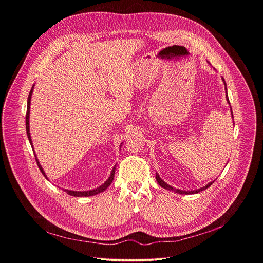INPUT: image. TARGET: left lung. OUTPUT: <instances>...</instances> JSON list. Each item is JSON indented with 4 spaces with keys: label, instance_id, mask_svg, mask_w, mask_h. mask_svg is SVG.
I'll return each mask as SVG.
<instances>
[{
    "label": "left lung",
    "instance_id": "8db88e82",
    "mask_svg": "<svg viewBox=\"0 0 263 263\" xmlns=\"http://www.w3.org/2000/svg\"><path fill=\"white\" fill-rule=\"evenodd\" d=\"M223 81H224V79H223ZM224 85H225V89H226V83H225V81H224ZM226 98H227V100H228V97H227V95H226ZM228 103H230V100H228ZM231 110H232V108H231ZM156 180H157V182H158V184L160 185V187H163V188H165V189H168V190H175L173 187H171V185L169 184H167L166 182H164L162 179H160V177L158 176V174H156ZM213 183V182H210L209 184H206L205 187H203V188H201V189H199V190H194V191H182V190H179V189H177V190H175L176 192H178V193H180V194H189V193H198V192H200V191H202V190H204V189H208L210 185Z\"/></svg>",
    "mask_w": 263,
    "mask_h": 263
}]
</instances>
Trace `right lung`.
Wrapping results in <instances>:
<instances>
[{"label": "right lung", "instance_id": "right-lung-1", "mask_svg": "<svg viewBox=\"0 0 263 263\" xmlns=\"http://www.w3.org/2000/svg\"><path fill=\"white\" fill-rule=\"evenodd\" d=\"M31 94H32V88L30 89V92H29V95H28V100H27V112H26V131H27V137H28V140H29L30 144H31V139H30V133H29V108H30V98H31ZM31 147H32V144H31ZM36 162H37V165H38V167H39V169H40V172L42 173V175H44V176L46 177L44 169L41 168V166H40V164H39V162H38L37 157H36ZM115 169H116V168L112 169L111 175H110L109 179H108L104 184H101L100 187H98L97 189L89 190V191H71V190H65V192H67V194H70V196H73V197H90V196H95V194H98L99 192H103V191H105V190L109 187L110 183L112 182L114 177H115Z\"/></svg>", "mask_w": 263, "mask_h": 263}]
</instances>
